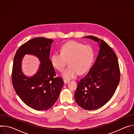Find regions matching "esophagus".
I'll return each instance as SVG.
<instances>
[{"instance_id": "1", "label": "esophagus", "mask_w": 134, "mask_h": 134, "mask_svg": "<svg viewBox=\"0 0 134 134\" xmlns=\"http://www.w3.org/2000/svg\"><path fill=\"white\" fill-rule=\"evenodd\" d=\"M64 81L65 83H68V82H69V80H66V79H64Z\"/></svg>"}]
</instances>
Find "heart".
I'll use <instances>...</instances> for the list:
<instances>
[{
    "label": "heart",
    "instance_id": "b5f03b06",
    "mask_svg": "<svg viewBox=\"0 0 134 134\" xmlns=\"http://www.w3.org/2000/svg\"><path fill=\"white\" fill-rule=\"evenodd\" d=\"M94 57L92 47L78 41L71 40L65 43L61 47V53L55 51L50 57L52 66L59 71L65 67L66 60H69L70 66L62 74L66 80H70L84 73L90 68Z\"/></svg>",
    "mask_w": 134,
    "mask_h": 134
}]
</instances>
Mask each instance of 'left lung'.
Returning a JSON list of instances; mask_svg holds the SVG:
<instances>
[{
    "instance_id": "obj_1",
    "label": "left lung",
    "mask_w": 134,
    "mask_h": 134,
    "mask_svg": "<svg viewBox=\"0 0 134 134\" xmlns=\"http://www.w3.org/2000/svg\"><path fill=\"white\" fill-rule=\"evenodd\" d=\"M99 42L100 51L88 74L78 83L75 99L82 108L92 110L105 105L119 84L120 72L117 55L105 41L92 35L85 36Z\"/></svg>"
}]
</instances>
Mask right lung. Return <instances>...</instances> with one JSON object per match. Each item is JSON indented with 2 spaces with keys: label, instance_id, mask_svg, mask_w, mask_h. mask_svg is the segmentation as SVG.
Returning a JSON list of instances; mask_svg holds the SVG:
<instances>
[{
  "label": "right lung",
  "instance_id": "obj_1",
  "mask_svg": "<svg viewBox=\"0 0 134 134\" xmlns=\"http://www.w3.org/2000/svg\"><path fill=\"white\" fill-rule=\"evenodd\" d=\"M51 39L39 37L23 44L15 55L12 74L14 88L22 101L36 110H46L52 107L58 98L64 81L57 77L50 60ZM25 54H33L41 62L40 69L31 78L21 70V62Z\"/></svg>",
  "mask_w": 134,
  "mask_h": 134
}]
</instances>
